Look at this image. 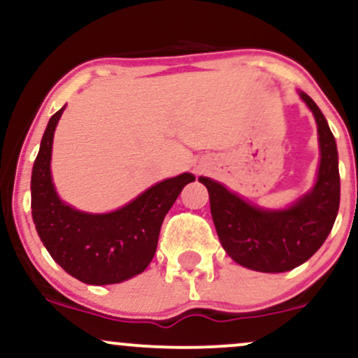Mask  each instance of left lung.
<instances>
[{
	"label": "left lung",
	"mask_w": 358,
	"mask_h": 358,
	"mask_svg": "<svg viewBox=\"0 0 358 358\" xmlns=\"http://www.w3.org/2000/svg\"><path fill=\"white\" fill-rule=\"evenodd\" d=\"M299 97L318 127L320 165L310 192L286 208H262L215 180L200 176L222 248L237 264L259 273H286L306 262L323 245L340 207L338 151L330 126L310 96Z\"/></svg>",
	"instance_id": "8db88e82"
}]
</instances>
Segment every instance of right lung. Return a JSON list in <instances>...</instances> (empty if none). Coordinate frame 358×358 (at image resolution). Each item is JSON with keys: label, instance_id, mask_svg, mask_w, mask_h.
<instances>
[{"label": "right lung", "instance_id": "1", "mask_svg": "<svg viewBox=\"0 0 358 358\" xmlns=\"http://www.w3.org/2000/svg\"><path fill=\"white\" fill-rule=\"evenodd\" d=\"M65 106L48 121L31 171V217L53 261L85 285H116L148 268L158 245L163 219L185 185L182 173L153 185L124 207L90 213L62 202L52 180V145Z\"/></svg>", "mask_w": 358, "mask_h": 358}]
</instances>
